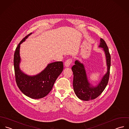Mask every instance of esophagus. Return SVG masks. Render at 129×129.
I'll return each mask as SVG.
<instances>
[{
  "mask_svg": "<svg viewBox=\"0 0 129 129\" xmlns=\"http://www.w3.org/2000/svg\"><path fill=\"white\" fill-rule=\"evenodd\" d=\"M72 62V60L71 59H68L66 61V62L64 63L65 67L67 68L71 66Z\"/></svg>",
  "mask_w": 129,
  "mask_h": 129,
  "instance_id": "obj_1",
  "label": "esophagus"
}]
</instances>
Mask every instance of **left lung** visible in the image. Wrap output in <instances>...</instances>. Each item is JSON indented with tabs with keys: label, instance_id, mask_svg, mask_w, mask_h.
Masks as SVG:
<instances>
[{
	"label": "left lung",
	"instance_id": "obj_1",
	"mask_svg": "<svg viewBox=\"0 0 129 129\" xmlns=\"http://www.w3.org/2000/svg\"><path fill=\"white\" fill-rule=\"evenodd\" d=\"M99 47L102 48L105 52L107 66V72L95 86H92L87 78L85 66L79 60L75 62L72 68L73 72V87L75 94L79 99L83 101L93 100L99 96L104 90L108 84L111 67V55L108 46L105 41L100 39Z\"/></svg>",
	"mask_w": 129,
	"mask_h": 129
}]
</instances>
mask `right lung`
<instances>
[{
	"label": "right lung",
	"instance_id": "1",
	"mask_svg": "<svg viewBox=\"0 0 129 129\" xmlns=\"http://www.w3.org/2000/svg\"><path fill=\"white\" fill-rule=\"evenodd\" d=\"M26 36L18 44L14 55V68L16 84L21 91L25 95L34 99H41L45 96L51 91L57 77L63 71L62 61L48 63L46 67L39 74L29 76L24 73L20 69V44L30 36Z\"/></svg>",
	"mask_w": 129,
	"mask_h": 129
}]
</instances>
